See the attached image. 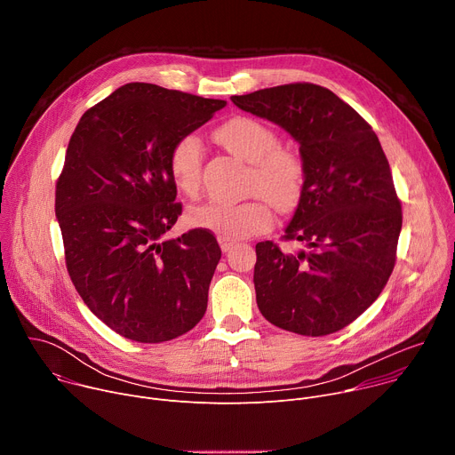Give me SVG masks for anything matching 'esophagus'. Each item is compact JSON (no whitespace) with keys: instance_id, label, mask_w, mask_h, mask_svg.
<instances>
[{"instance_id":"1","label":"esophagus","mask_w":455,"mask_h":455,"mask_svg":"<svg viewBox=\"0 0 455 455\" xmlns=\"http://www.w3.org/2000/svg\"><path fill=\"white\" fill-rule=\"evenodd\" d=\"M218 241H220V246H221V250H223V251L232 250V246L235 244V241H234V239H228V237H223V235H220V237H218Z\"/></svg>"}]
</instances>
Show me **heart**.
I'll use <instances>...</instances> for the list:
<instances>
[{
  "label": "heart",
  "instance_id": "1",
  "mask_svg": "<svg viewBox=\"0 0 455 455\" xmlns=\"http://www.w3.org/2000/svg\"><path fill=\"white\" fill-rule=\"evenodd\" d=\"M216 139L230 153L251 164V188L261 190L277 209H291L302 192L304 164L300 156L279 148L281 140L268 124L251 116H234L216 129ZM204 144L198 135L178 139L169 155V171L174 185L194 194L202 181ZM194 227L212 230L223 237L237 239L267 230L274 221L272 207L257 196L243 204L211 200L188 209Z\"/></svg>",
  "mask_w": 455,
  "mask_h": 455
}]
</instances>
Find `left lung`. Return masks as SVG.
Wrapping results in <instances>:
<instances>
[{
    "label": "left lung",
    "instance_id": "8db88e82",
    "mask_svg": "<svg viewBox=\"0 0 455 455\" xmlns=\"http://www.w3.org/2000/svg\"><path fill=\"white\" fill-rule=\"evenodd\" d=\"M299 142L304 185L284 241L255 244L257 306L274 326L306 337L331 335L381 293L396 263L402 204L372 127L331 90L311 83L234 95Z\"/></svg>",
    "mask_w": 455,
    "mask_h": 455
}]
</instances>
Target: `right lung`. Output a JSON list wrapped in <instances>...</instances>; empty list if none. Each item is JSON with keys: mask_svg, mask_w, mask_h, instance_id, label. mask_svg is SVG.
<instances>
[{"mask_svg": "<svg viewBox=\"0 0 455 455\" xmlns=\"http://www.w3.org/2000/svg\"><path fill=\"white\" fill-rule=\"evenodd\" d=\"M225 100L129 83L90 108L70 139L55 216L70 279L124 339L158 344L204 318L221 259L212 232L164 239L181 205L169 155Z\"/></svg>", "mask_w": 455, "mask_h": 455, "instance_id": "add662e5", "label": "right lung"}]
</instances>
